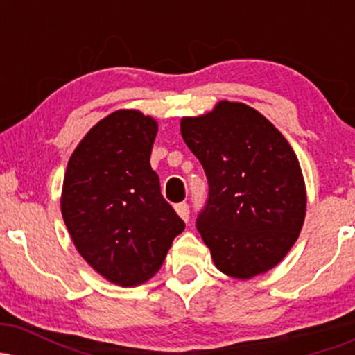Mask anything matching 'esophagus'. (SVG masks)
I'll use <instances>...</instances> for the list:
<instances>
[{
	"instance_id": "esophagus-1",
	"label": "esophagus",
	"mask_w": 355,
	"mask_h": 355,
	"mask_svg": "<svg viewBox=\"0 0 355 355\" xmlns=\"http://www.w3.org/2000/svg\"><path fill=\"white\" fill-rule=\"evenodd\" d=\"M175 210H177V214L180 215V217L185 220V222H189V218H190V207H189V203H185V202L178 203V205H175Z\"/></svg>"
}]
</instances>
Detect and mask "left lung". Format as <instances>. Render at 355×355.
<instances>
[{
  "mask_svg": "<svg viewBox=\"0 0 355 355\" xmlns=\"http://www.w3.org/2000/svg\"><path fill=\"white\" fill-rule=\"evenodd\" d=\"M180 128L209 182L197 230L215 266L235 279L270 270L305 218V185L292 146L257 110L232 101L183 118Z\"/></svg>",
  "mask_w": 355,
  "mask_h": 355,
  "instance_id": "1",
  "label": "left lung"
}]
</instances>
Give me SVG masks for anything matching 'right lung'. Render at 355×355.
<instances>
[{
	"instance_id": "1",
	"label": "right lung",
	"mask_w": 355,
	"mask_h": 355,
	"mask_svg": "<svg viewBox=\"0 0 355 355\" xmlns=\"http://www.w3.org/2000/svg\"><path fill=\"white\" fill-rule=\"evenodd\" d=\"M155 137L153 118L120 110L89 130L64 173L61 214L73 243L121 287L148 280L185 229L150 166Z\"/></svg>"
}]
</instances>
